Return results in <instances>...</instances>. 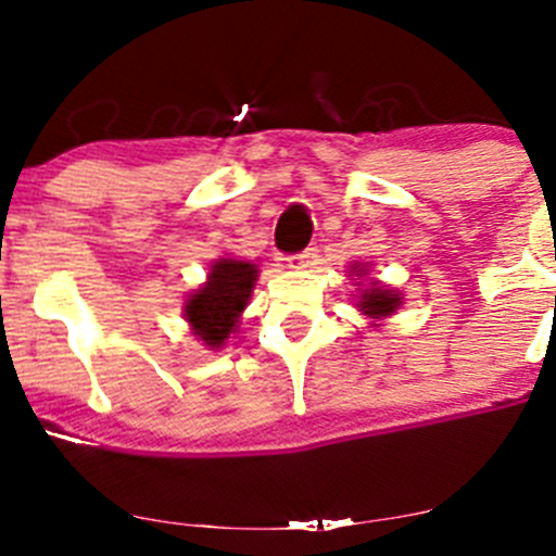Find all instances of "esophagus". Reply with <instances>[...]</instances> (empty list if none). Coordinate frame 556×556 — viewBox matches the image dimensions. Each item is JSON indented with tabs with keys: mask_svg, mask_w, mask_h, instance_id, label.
<instances>
[{
	"mask_svg": "<svg viewBox=\"0 0 556 556\" xmlns=\"http://www.w3.org/2000/svg\"><path fill=\"white\" fill-rule=\"evenodd\" d=\"M317 247H306L304 252H295V255H288L285 261H288L290 268H306V266H314L317 263Z\"/></svg>",
	"mask_w": 556,
	"mask_h": 556,
	"instance_id": "obj_1",
	"label": "esophagus"
}]
</instances>
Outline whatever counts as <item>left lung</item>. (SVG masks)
<instances>
[{
    "mask_svg": "<svg viewBox=\"0 0 556 556\" xmlns=\"http://www.w3.org/2000/svg\"><path fill=\"white\" fill-rule=\"evenodd\" d=\"M363 274V271H361ZM361 312H366L368 317H387L401 306V299H397L395 290L379 288V285H371V290H366L361 299Z\"/></svg>",
    "mask_w": 556,
    "mask_h": 556,
    "instance_id": "8db88e82",
    "label": "left lung"
}]
</instances>
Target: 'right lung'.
Here are the masks:
<instances>
[{
	"mask_svg": "<svg viewBox=\"0 0 556 556\" xmlns=\"http://www.w3.org/2000/svg\"><path fill=\"white\" fill-rule=\"evenodd\" d=\"M255 277L257 268L252 263L223 257L212 266L204 288L185 301V317L206 346H223L228 333L237 328Z\"/></svg>",
	"mask_w": 556,
	"mask_h": 556,
	"instance_id": "add662e5",
	"label": "right lung"
}]
</instances>
